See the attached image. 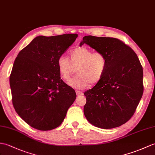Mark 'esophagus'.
<instances>
[{
    "label": "esophagus",
    "instance_id": "obj_1",
    "mask_svg": "<svg viewBox=\"0 0 155 155\" xmlns=\"http://www.w3.org/2000/svg\"><path fill=\"white\" fill-rule=\"evenodd\" d=\"M76 94L77 96H82L83 94V93H82L81 91H76Z\"/></svg>",
    "mask_w": 155,
    "mask_h": 155
}]
</instances>
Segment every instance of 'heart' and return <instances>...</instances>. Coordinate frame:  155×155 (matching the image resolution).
I'll return each instance as SVG.
<instances>
[{
	"label": "heart",
	"instance_id": "heart-1",
	"mask_svg": "<svg viewBox=\"0 0 155 155\" xmlns=\"http://www.w3.org/2000/svg\"><path fill=\"white\" fill-rule=\"evenodd\" d=\"M107 59L102 52H93L85 47L71 51L69 59L63 55L57 61V68L61 78L68 82L77 69V75L69 82L74 88H86L101 81L107 68Z\"/></svg>",
	"mask_w": 155,
	"mask_h": 155
}]
</instances>
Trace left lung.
<instances>
[{
	"label": "left lung",
	"instance_id": "left-lung-1",
	"mask_svg": "<svg viewBox=\"0 0 155 155\" xmlns=\"http://www.w3.org/2000/svg\"><path fill=\"white\" fill-rule=\"evenodd\" d=\"M86 44L107 57L104 77L84 93V114L94 126L111 129L121 126L134 116L143 93V67L137 54L120 39L86 35Z\"/></svg>",
	"mask_w": 155,
	"mask_h": 155
}]
</instances>
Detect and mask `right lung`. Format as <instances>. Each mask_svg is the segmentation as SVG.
I'll return each mask as SVG.
<instances>
[{"label": "right lung", "instance_id": "right-lung-1", "mask_svg": "<svg viewBox=\"0 0 155 155\" xmlns=\"http://www.w3.org/2000/svg\"><path fill=\"white\" fill-rule=\"evenodd\" d=\"M77 37L38 36L14 61L10 76L12 104L31 127L41 131L59 127L76 99L74 90L61 79L57 61Z\"/></svg>", "mask_w": 155, "mask_h": 155}]
</instances>
